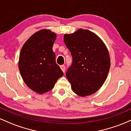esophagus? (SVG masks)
<instances>
[{
    "mask_svg": "<svg viewBox=\"0 0 131 131\" xmlns=\"http://www.w3.org/2000/svg\"><path fill=\"white\" fill-rule=\"evenodd\" d=\"M60 68L61 70H62V71L64 73V71H65V66L64 65H61L60 66Z\"/></svg>",
    "mask_w": 131,
    "mask_h": 131,
    "instance_id": "1",
    "label": "esophagus"
}]
</instances>
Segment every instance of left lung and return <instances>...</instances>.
Returning <instances> with one entry per match:
<instances>
[{
  "instance_id": "8db88e82",
  "label": "left lung",
  "mask_w": 131,
  "mask_h": 131,
  "mask_svg": "<svg viewBox=\"0 0 131 131\" xmlns=\"http://www.w3.org/2000/svg\"><path fill=\"white\" fill-rule=\"evenodd\" d=\"M64 42L73 58L66 74L72 90L81 97L94 94L103 84L110 68L106 46L97 34L82 29L64 34Z\"/></svg>"
}]
</instances>
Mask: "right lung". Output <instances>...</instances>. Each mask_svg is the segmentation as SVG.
Segmentation results:
<instances>
[{
    "label": "right lung",
    "instance_id": "add662e5",
    "mask_svg": "<svg viewBox=\"0 0 131 131\" xmlns=\"http://www.w3.org/2000/svg\"><path fill=\"white\" fill-rule=\"evenodd\" d=\"M56 37L50 29L40 30L26 40L19 53L18 67L23 79L28 88L39 94L52 90L63 75L52 50Z\"/></svg>",
    "mask_w": 131,
    "mask_h": 131
}]
</instances>
